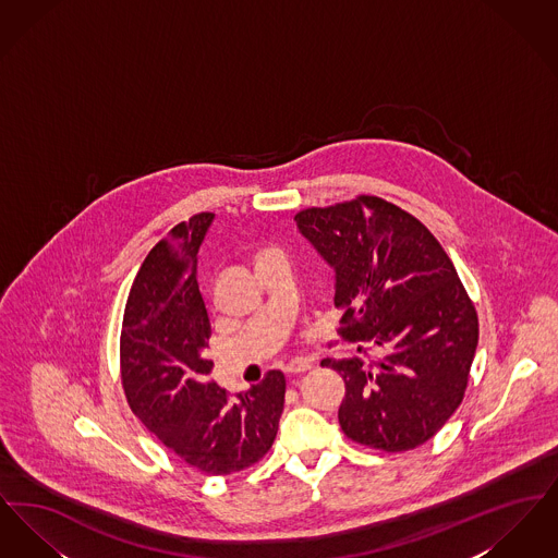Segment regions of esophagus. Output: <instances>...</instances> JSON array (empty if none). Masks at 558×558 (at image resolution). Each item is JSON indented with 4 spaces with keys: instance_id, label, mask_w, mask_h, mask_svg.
Wrapping results in <instances>:
<instances>
[{
    "instance_id": "1",
    "label": "esophagus",
    "mask_w": 558,
    "mask_h": 558,
    "mask_svg": "<svg viewBox=\"0 0 558 558\" xmlns=\"http://www.w3.org/2000/svg\"><path fill=\"white\" fill-rule=\"evenodd\" d=\"M310 368H312L310 360H292L284 366V372L287 374H301V372H307Z\"/></svg>"
}]
</instances>
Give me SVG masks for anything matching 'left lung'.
Wrapping results in <instances>:
<instances>
[{
  "instance_id": "left-lung-1",
  "label": "left lung",
  "mask_w": 558,
  "mask_h": 558,
  "mask_svg": "<svg viewBox=\"0 0 558 558\" xmlns=\"http://www.w3.org/2000/svg\"><path fill=\"white\" fill-rule=\"evenodd\" d=\"M294 221L337 271V332L376 353L322 360L345 380L343 433L389 453L423 446L462 403L477 351V310L448 253L423 221L372 194Z\"/></svg>"
}]
</instances>
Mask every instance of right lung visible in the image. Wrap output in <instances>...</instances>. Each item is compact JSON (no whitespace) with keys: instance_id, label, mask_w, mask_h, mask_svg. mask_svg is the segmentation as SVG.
<instances>
[{"instance_id":"1","label":"right lung","mask_w":558,"mask_h":558,"mask_svg":"<svg viewBox=\"0 0 558 558\" xmlns=\"http://www.w3.org/2000/svg\"><path fill=\"white\" fill-rule=\"evenodd\" d=\"M213 213L159 240L140 267L121 328V383L133 414L186 464L226 477L264 460L278 433L287 380L269 371L232 398L209 378L211 322L196 253Z\"/></svg>"}]
</instances>
